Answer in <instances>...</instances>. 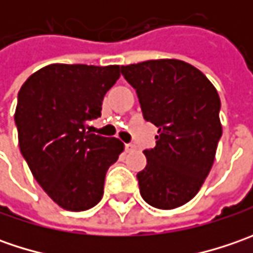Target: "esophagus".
Masks as SVG:
<instances>
[{"label":"esophagus","instance_id":"1","mask_svg":"<svg viewBox=\"0 0 253 253\" xmlns=\"http://www.w3.org/2000/svg\"><path fill=\"white\" fill-rule=\"evenodd\" d=\"M136 149V146L133 143H125V151L126 152H133Z\"/></svg>","mask_w":253,"mask_h":253}]
</instances>
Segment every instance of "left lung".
Here are the masks:
<instances>
[{
  "label": "left lung",
  "instance_id": "obj_1",
  "mask_svg": "<svg viewBox=\"0 0 253 253\" xmlns=\"http://www.w3.org/2000/svg\"><path fill=\"white\" fill-rule=\"evenodd\" d=\"M135 88L142 115L158 126L156 146L143 151L145 169L136 174L142 199L171 210L199 193L214 163L222 126L218 92L194 66L161 59L121 66Z\"/></svg>",
  "mask_w": 253,
  "mask_h": 253
}]
</instances>
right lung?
I'll return each mask as SVG.
<instances>
[{
	"instance_id": "1",
	"label": "right lung",
	"mask_w": 253,
	"mask_h": 253,
	"mask_svg": "<svg viewBox=\"0 0 253 253\" xmlns=\"http://www.w3.org/2000/svg\"><path fill=\"white\" fill-rule=\"evenodd\" d=\"M120 66L49 64L18 92L19 149L36 181L62 209L84 211L102 197L105 173L124 151L117 138L85 131L101 117Z\"/></svg>"
}]
</instances>
